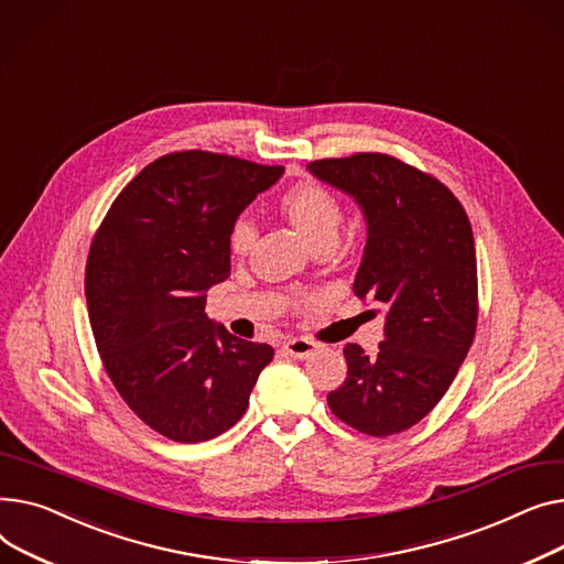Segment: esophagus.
I'll return each instance as SVG.
<instances>
[{"mask_svg":"<svg viewBox=\"0 0 564 564\" xmlns=\"http://www.w3.org/2000/svg\"><path fill=\"white\" fill-rule=\"evenodd\" d=\"M284 352L291 355L293 359H307L314 350H316V344L310 341V339H303V337H293L289 341H284Z\"/></svg>","mask_w":564,"mask_h":564,"instance_id":"34e87169","label":"esophagus"}]
</instances>
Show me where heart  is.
I'll list each match as a JSON object with an SVG mask.
<instances>
[{
  "label": "heart",
  "mask_w": 564,
  "mask_h": 564,
  "mask_svg": "<svg viewBox=\"0 0 564 564\" xmlns=\"http://www.w3.org/2000/svg\"><path fill=\"white\" fill-rule=\"evenodd\" d=\"M284 216L293 223V227L312 243L335 241L337 231L344 220L341 203L337 195L316 184L301 182L291 186L280 200ZM254 241V225L248 216H239L229 229V250L231 254H246Z\"/></svg>",
  "instance_id": "b5f03b06"
}]
</instances>
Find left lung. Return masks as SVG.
I'll return each mask as SVG.
<instances>
[{
  "label": "left lung",
  "instance_id": "obj_1",
  "mask_svg": "<svg viewBox=\"0 0 564 564\" xmlns=\"http://www.w3.org/2000/svg\"><path fill=\"white\" fill-rule=\"evenodd\" d=\"M367 220L352 291L384 307L373 355L348 344V376L327 393L337 419L371 437L403 433L433 410L465 361L478 321L471 223L435 177L380 152L312 161Z\"/></svg>",
  "mask_w": 564,
  "mask_h": 564
}]
</instances>
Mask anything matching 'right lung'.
<instances>
[{
    "label": "right lung",
    "mask_w": 564,
    "mask_h": 564,
    "mask_svg": "<svg viewBox=\"0 0 564 564\" xmlns=\"http://www.w3.org/2000/svg\"><path fill=\"white\" fill-rule=\"evenodd\" d=\"M282 173L203 150L165 154L120 191L93 239L86 303L105 371L131 412L173 442L235 425L275 355L229 335L205 305L229 278L231 225Z\"/></svg>",
    "instance_id": "obj_1"
}]
</instances>
